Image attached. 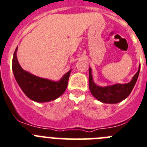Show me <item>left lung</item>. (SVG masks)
<instances>
[{
  "instance_id": "obj_1",
  "label": "left lung",
  "mask_w": 147,
  "mask_h": 147,
  "mask_svg": "<svg viewBox=\"0 0 147 147\" xmlns=\"http://www.w3.org/2000/svg\"><path fill=\"white\" fill-rule=\"evenodd\" d=\"M141 66L138 67V72L133 77L131 81L125 84L116 83L114 85L102 87L96 85L93 80L92 69L89 67V89L92 94L99 101L108 104H116L126 99L131 93L139 75Z\"/></svg>"
}]
</instances>
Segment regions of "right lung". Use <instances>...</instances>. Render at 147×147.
I'll use <instances>...</instances> for the list:
<instances>
[{
	"label": "right lung",
	"instance_id": "right-lung-1",
	"mask_svg": "<svg viewBox=\"0 0 147 147\" xmlns=\"http://www.w3.org/2000/svg\"><path fill=\"white\" fill-rule=\"evenodd\" d=\"M18 48L13 55V73L19 86L29 99L36 102H47L55 100L65 92L72 69L58 81L36 76L20 67L17 58Z\"/></svg>",
	"mask_w": 147,
	"mask_h": 147
}]
</instances>
